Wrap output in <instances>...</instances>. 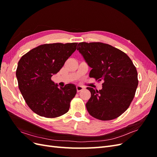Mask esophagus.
<instances>
[{"label": "esophagus", "instance_id": "obj_1", "mask_svg": "<svg viewBox=\"0 0 157 157\" xmlns=\"http://www.w3.org/2000/svg\"><path fill=\"white\" fill-rule=\"evenodd\" d=\"M84 89V87L82 86H80V85H77V92H79L80 91H82Z\"/></svg>", "mask_w": 157, "mask_h": 157}]
</instances>
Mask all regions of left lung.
<instances>
[{
    "label": "left lung",
    "mask_w": 157,
    "mask_h": 157,
    "mask_svg": "<svg viewBox=\"0 0 157 157\" xmlns=\"http://www.w3.org/2000/svg\"><path fill=\"white\" fill-rule=\"evenodd\" d=\"M77 50L90 67L89 77L103 80L102 89L87 87L91 97L86 104L93 117L110 121L129 107L138 85L137 73L124 52L101 42H80Z\"/></svg>",
    "instance_id": "left-lung-1"
}]
</instances>
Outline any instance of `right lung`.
I'll use <instances>...</instances> for the list:
<instances>
[{
	"mask_svg": "<svg viewBox=\"0 0 157 157\" xmlns=\"http://www.w3.org/2000/svg\"><path fill=\"white\" fill-rule=\"evenodd\" d=\"M77 43L40 45L23 56L17 64L18 86L27 105L38 115L55 118L64 115L77 94L73 84L59 88L51 80L77 48Z\"/></svg>",
	"mask_w": 157,
	"mask_h": 157,
	"instance_id": "obj_1",
	"label": "right lung"
}]
</instances>
